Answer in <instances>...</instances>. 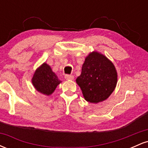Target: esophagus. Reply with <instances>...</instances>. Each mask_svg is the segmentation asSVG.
Wrapping results in <instances>:
<instances>
[{
	"instance_id": "34e87169",
	"label": "esophagus",
	"mask_w": 148,
	"mask_h": 148,
	"mask_svg": "<svg viewBox=\"0 0 148 148\" xmlns=\"http://www.w3.org/2000/svg\"><path fill=\"white\" fill-rule=\"evenodd\" d=\"M64 79L67 80H73L74 79V77L72 75H68V74H67V75L64 76Z\"/></svg>"
}]
</instances>
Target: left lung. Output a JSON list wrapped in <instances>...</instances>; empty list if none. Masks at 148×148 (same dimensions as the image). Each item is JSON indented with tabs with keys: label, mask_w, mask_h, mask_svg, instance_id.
Returning a JSON list of instances; mask_svg holds the SVG:
<instances>
[{
	"label": "left lung",
	"mask_w": 148,
	"mask_h": 148,
	"mask_svg": "<svg viewBox=\"0 0 148 148\" xmlns=\"http://www.w3.org/2000/svg\"><path fill=\"white\" fill-rule=\"evenodd\" d=\"M76 81L85 99L95 103L111 95L116 87L118 74L111 60L103 54L93 51L85 59L81 75Z\"/></svg>",
	"instance_id": "left-lung-1"
}]
</instances>
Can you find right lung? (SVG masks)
<instances>
[{
  "instance_id": "right-lung-1",
  "label": "right lung",
  "mask_w": 148,
  "mask_h": 148,
  "mask_svg": "<svg viewBox=\"0 0 148 148\" xmlns=\"http://www.w3.org/2000/svg\"><path fill=\"white\" fill-rule=\"evenodd\" d=\"M33 86L37 91L46 95L53 92L58 85L61 83L56 74L46 62L36 69L32 79Z\"/></svg>"
}]
</instances>
